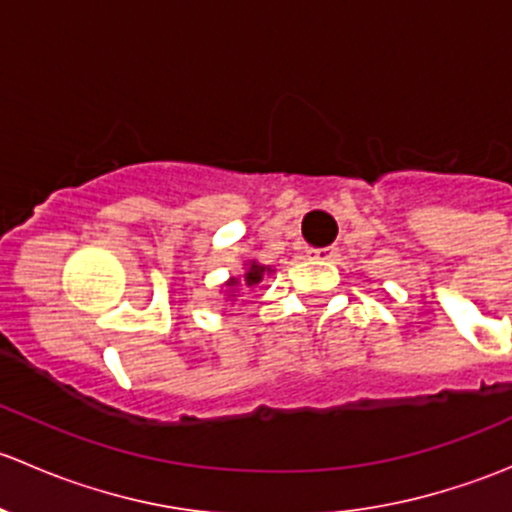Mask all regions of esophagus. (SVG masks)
I'll list each match as a JSON object with an SVG mask.
<instances>
[{
    "label": "esophagus",
    "mask_w": 512,
    "mask_h": 512,
    "mask_svg": "<svg viewBox=\"0 0 512 512\" xmlns=\"http://www.w3.org/2000/svg\"><path fill=\"white\" fill-rule=\"evenodd\" d=\"M339 252H337V247H322V250H309V257H312V260H319V262H329V260H334V257H337Z\"/></svg>",
    "instance_id": "esophagus-1"
}]
</instances>
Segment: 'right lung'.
<instances>
[{"label":"right lung","mask_w":512,"mask_h":512,"mask_svg":"<svg viewBox=\"0 0 512 512\" xmlns=\"http://www.w3.org/2000/svg\"><path fill=\"white\" fill-rule=\"evenodd\" d=\"M265 272H272V270H270V267H265V265H260V262L252 260L250 265H247V272H245V277H242V280H245L247 287H255V285H260L262 275H265ZM237 285H240V280H237V277L227 280V287H237ZM232 297H235V294H232Z\"/></svg>","instance_id":"add662e5"}]
</instances>
